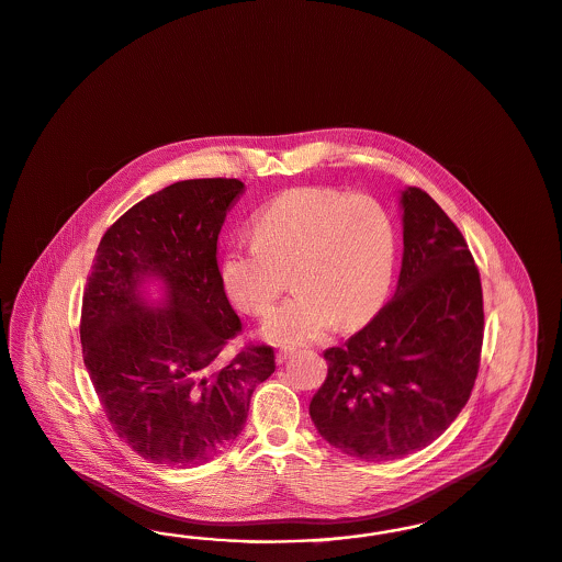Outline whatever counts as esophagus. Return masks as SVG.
<instances>
[{"instance_id": "1", "label": "esophagus", "mask_w": 562, "mask_h": 562, "mask_svg": "<svg viewBox=\"0 0 562 562\" xmlns=\"http://www.w3.org/2000/svg\"><path fill=\"white\" fill-rule=\"evenodd\" d=\"M291 356H294V349H292V347H284V349H280V351L276 353V361H278V363H284Z\"/></svg>"}]
</instances>
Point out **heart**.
Segmentation results:
<instances>
[{
  "instance_id": "obj_1",
  "label": "heart",
  "mask_w": 562,
  "mask_h": 562,
  "mask_svg": "<svg viewBox=\"0 0 562 562\" xmlns=\"http://www.w3.org/2000/svg\"><path fill=\"white\" fill-rule=\"evenodd\" d=\"M395 261L397 229L379 199L307 186L257 215L255 240L225 252L222 284L240 312L261 317L286 291L292 270L296 292L270 315L263 337L301 345L376 314Z\"/></svg>"
}]
</instances>
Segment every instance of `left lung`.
Wrapping results in <instances>:
<instances>
[{
  "label": "left lung",
  "mask_w": 562,
  "mask_h": 562,
  "mask_svg": "<svg viewBox=\"0 0 562 562\" xmlns=\"http://www.w3.org/2000/svg\"><path fill=\"white\" fill-rule=\"evenodd\" d=\"M404 261L395 296L342 347L310 404L317 432L366 462L430 446L471 397L483 291L469 245L420 188L402 192Z\"/></svg>",
  "instance_id": "8db88e82"
}]
</instances>
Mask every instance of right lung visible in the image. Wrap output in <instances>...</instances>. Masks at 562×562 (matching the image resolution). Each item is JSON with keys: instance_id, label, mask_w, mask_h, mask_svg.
<instances>
[{"instance_id": "obj_1", "label": "right lung", "mask_w": 562, "mask_h": 562, "mask_svg": "<svg viewBox=\"0 0 562 562\" xmlns=\"http://www.w3.org/2000/svg\"><path fill=\"white\" fill-rule=\"evenodd\" d=\"M245 183L186 180L134 204L102 236L81 307V345L106 418L135 453L167 467H199L245 428L255 386L276 370L270 345H247L217 266V236ZM146 277L168 299L150 311Z\"/></svg>"}]
</instances>
